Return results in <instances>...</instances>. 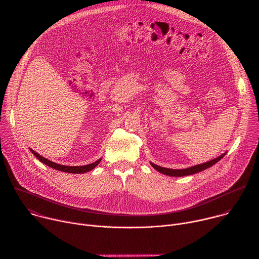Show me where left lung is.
<instances>
[{
    "label": "left lung",
    "mask_w": 259,
    "mask_h": 259,
    "mask_svg": "<svg viewBox=\"0 0 259 259\" xmlns=\"http://www.w3.org/2000/svg\"><path fill=\"white\" fill-rule=\"evenodd\" d=\"M226 153L223 154L221 156L209 161V162H206V163H203V164H199V165H196V166H193V167H189L187 169H169V168H164V167H160L154 163H151V165L157 170L159 171L160 173L164 174V175H168V176H173V177H180V176H187V175H192V174H195V173H199L211 166H213L215 163H217L219 160L223 159L225 157Z\"/></svg>",
    "instance_id": "obj_1"
}]
</instances>
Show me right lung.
<instances>
[{"mask_svg":"<svg viewBox=\"0 0 259 259\" xmlns=\"http://www.w3.org/2000/svg\"><path fill=\"white\" fill-rule=\"evenodd\" d=\"M30 150V149H29ZM30 152L34 155V157L38 159L39 161H41L43 164L53 168V169H56V170H59V171H62V172H66V173H73V174H79V173H86L88 171H91L92 169H94L101 161V159L97 160L96 162L92 163V164H89V165H84V166H65V165H59L57 163H54L52 161H49L48 159L40 156L38 153H35L34 151L30 150Z\"/></svg>","mask_w":259,"mask_h":259,"instance_id":"right-lung-1","label":"right lung"}]
</instances>
